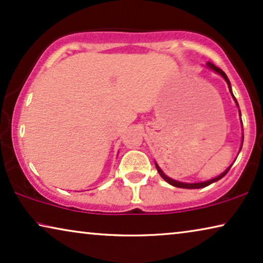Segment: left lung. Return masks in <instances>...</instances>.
Returning <instances> with one entry per match:
<instances>
[{"instance_id": "left-lung-1", "label": "left lung", "mask_w": 263, "mask_h": 263, "mask_svg": "<svg viewBox=\"0 0 263 263\" xmlns=\"http://www.w3.org/2000/svg\"><path fill=\"white\" fill-rule=\"evenodd\" d=\"M207 66L211 68L212 70H214L215 73H218V74H220L222 78H224V80L226 81V84H228V86H229V89H230V92H231V96H232V98H233V100H235L236 102V104H237V106H238V103H237V100H236V98H235V96H233V93H232V91H231V84H230V80L228 79V77H226V74L224 73V71H222L220 68H218L217 66H214L213 63H211V62H208L207 63ZM239 115H240V111H239ZM242 121V120H240ZM243 139H244V136L242 138V145H243ZM240 148H242V146H240ZM240 151V149H239ZM231 166L232 165H230V166L226 168V170L222 172L221 175H219L218 177H215V178H213V179H210V181H206V182H200V183H183V182H178V181H175V179H172V178H170V177H167L166 175L164 174L163 171H161V168L158 166V164L156 163V167H157V170H158V172H159V175L161 176V177H163L165 181H166L168 184H171V185H174V186H177V188H184V189H199V188H204V186H207V185H210V184H212V183H214V182H217V181H219V179H221L222 177H224V176L228 174L229 172V170L230 168H231Z\"/></svg>"}]
</instances>
